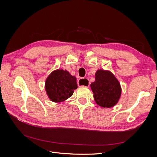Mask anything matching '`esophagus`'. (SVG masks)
<instances>
[{
    "label": "esophagus",
    "instance_id": "1",
    "mask_svg": "<svg viewBox=\"0 0 157 157\" xmlns=\"http://www.w3.org/2000/svg\"><path fill=\"white\" fill-rule=\"evenodd\" d=\"M78 86H82V87H87L89 88L90 86V82L89 80L86 78H80L78 81Z\"/></svg>",
    "mask_w": 157,
    "mask_h": 157
}]
</instances>
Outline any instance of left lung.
Returning a JSON list of instances; mask_svg holds the SVG:
<instances>
[{
	"mask_svg": "<svg viewBox=\"0 0 157 157\" xmlns=\"http://www.w3.org/2000/svg\"><path fill=\"white\" fill-rule=\"evenodd\" d=\"M95 77V81L90 84L95 101L102 107L111 108L116 105L122 89L115 76L110 71L98 69Z\"/></svg>",
	"mask_w": 157,
	"mask_h": 157,
	"instance_id": "1",
	"label": "left lung"
}]
</instances>
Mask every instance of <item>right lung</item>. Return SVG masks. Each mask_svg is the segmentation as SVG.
Listing matches in <instances>:
<instances>
[{
  "label": "right lung",
  "instance_id": "obj_1",
  "mask_svg": "<svg viewBox=\"0 0 157 157\" xmlns=\"http://www.w3.org/2000/svg\"><path fill=\"white\" fill-rule=\"evenodd\" d=\"M77 87L76 77L63 69L52 71L45 82L47 96L50 100L55 103L64 101L72 96L74 90Z\"/></svg>",
  "mask_w": 157,
  "mask_h": 157
}]
</instances>
